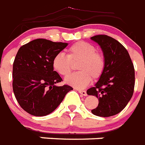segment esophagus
<instances>
[{"label": "esophagus", "mask_w": 145, "mask_h": 145, "mask_svg": "<svg viewBox=\"0 0 145 145\" xmlns=\"http://www.w3.org/2000/svg\"><path fill=\"white\" fill-rule=\"evenodd\" d=\"M78 92H79L80 94H81L82 95H84V96H86L87 95V93H86V91L84 90H78Z\"/></svg>", "instance_id": "obj_1"}]
</instances>
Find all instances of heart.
<instances>
[{
	"label": "heart",
	"mask_w": 145,
	"mask_h": 145,
	"mask_svg": "<svg viewBox=\"0 0 145 145\" xmlns=\"http://www.w3.org/2000/svg\"><path fill=\"white\" fill-rule=\"evenodd\" d=\"M79 61V72L71 74L65 79L66 84L77 89L85 88L91 80L99 79L105 68V59L103 54L97 52L93 44L79 41L68 49V56L59 52L52 59V68L59 74L67 76L72 69V62Z\"/></svg>",
	"instance_id": "heart-1"
}]
</instances>
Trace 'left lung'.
Wrapping results in <instances>:
<instances>
[{"instance_id":"8db88e82","label":"left lung","mask_w":145,"mask_h":145,"mask_svg":"<svg viewBox=\"0 0 145 145\" xmlns=\"http://www.w3.org/2000/svg\"><path fill=\"white\" fill-rule=\"evenodd\" d=\"M91 40L102 50L105 59L103 74L86 93L99 99L97 108L91 110L99 117H110L123 110L133 95L135 69L126 49L108 35H95Z\"/></svg>"}]
</instances>
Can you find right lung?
<instances>
[{
    "instance_id": "1",
    "label": "right lung",
    "mask_w": 145,
    "mask_h": 145,
    "mask_svg": "<svg viewBox=\"0 0 145 145\" xmlns=\"http://www.w3.org/2000/svg\"><path fill=\"white\" fill-rule=\"evenodd\" d=\"M67 46L39 38L19 48L12 66V89L19 105L28 114H50L73 89L68 85H56L62 79L52 64L55 56Z\"/></svg>"
}]
</instances>
